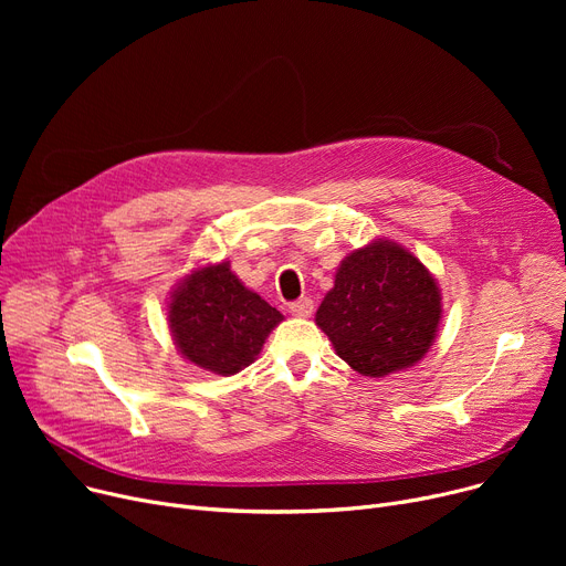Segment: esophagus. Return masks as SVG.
<instances>
[{"label": "esophagus", "mask_w": 566, "mask_h": 566, "mask_svg": "<svg viewBox=\"0 0 566 566\" xmlns=\"http://www.w3.org/2000/svg\"><path fill=\"white\" fill-rule=\"evenodd\" d=\"M289 312H291L293 316H303V318H307V316H312V312H314V301H312V298H301V301H295V303H291V305H289Z\"/></svg>", "instance_id": "obj_1"}]
</instances>
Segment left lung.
<instances>
[{
  "mask_svg": "<svg viewBox=\"0 0 566 566\" xmlns=\"http://www.w3.org/2000/svg\"><path fill=\"white\" fill-rule=\"evenodd\" d=\"M440 289L418 256L374 241L350 252L316 312L344 363L380 378L424 358L440 323Z\"/></svg>",
  "mask_w": 566,
  "mask_h": 566,
  "instance_id": "1",
  "label": "left lung"
}]
</instances>
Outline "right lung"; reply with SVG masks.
<instances>
[{"label": "right lung", "mask_w": 566, "mask_h": 566, "mask_svg": "<svg viewBox=\"0 0 566 566\" xmlns=\"http://www.w3.org/2000/svg\"><path fill=\"white\" fill-rule=\"evenodd\" d=\"M167 314L184 358L220 376L252 365L265 337L284 318L245 289L227 261L192 271L171 293Z\"/></svg>", "instance_id": "add662e5"}]
</instances>
